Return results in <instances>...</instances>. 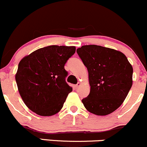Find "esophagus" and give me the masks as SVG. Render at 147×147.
<instances>
[{
	"label": "esophagus",
	"mask_w": 147,
	"mask_h": 147,
	"mask_svg": "<svg viewBox=\"0 0 147 147\" xmlns=\"http://www.w3.org/2000/svg\"><path fill=\"white\" fill-rule=\"evenodd\" d=\"M80 85H81V83H80V82H78V83H77L76 85H75V87H76V89L78 88V87L80 86Z\"/></svg>",
	"instance_id": "1"
}]
</instances>
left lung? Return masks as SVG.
Instances as JSON below:
<instances>
[{"label": "left lung", "instance_id": "8db88e82", "mask_svg": "<svg viewBox=\"0 0 147 147\" xmlns=\"http://www.w3.org/2000/svg\"><path fill=\"white\" fill-rule=\"evenodd\" d=\"M77 53L87 67L90 94L82 100L90 113L104 116L124 101L133 85V67L123 53L100 46L85 45Z\"/></svg>", "mask_w": 147, "mask_h": 147}]
</instances>
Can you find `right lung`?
Here are the masks:
<instances>
[{
  "label": "right lung",
  "mask_w": 147,
  "mask_h": 147,
  "mask_svg": "<svg viewBox=\"0 0 147 147\" xmlns=\"http://www.w3.org/2000/svg\"><path fill=\"white\" fill-rule=\"evenodd\" d=\"M75 47L49 46L21 59L15 79L18 90L30 110L40 116L55 115L72 91L65 81V65Z\"/></svg>",
  "instance_id": "right-lung-1"
}]
</instances>
